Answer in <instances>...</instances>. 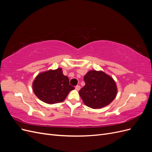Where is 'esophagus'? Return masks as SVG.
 <instances>
[{"mask_svg": "<svg viewBox=\"0 0 152 152\" xmlns=\"http://www.w3.org/2000/svg\"><path fill=\"white\" fill-rule=\"evenodd\" d=\"M75 89L77 91H79L80 89V86H75Z\"/></svg>", "mask_w": 152, "mask_h": 152, "instance_id": "esophagus-1", "label": "esophagus"}]
</instances>
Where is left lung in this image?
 <instances>
[{
	"mask_svg": "<svg viewBox=\"0 0 152 152\" xmlns=\"http://www.w3.org/2000/svg\"><path fill=\"white\" fill-rule=\"evenodd\" d=\"M85 86L79 93L84 104L93 109L102 108L111 103L117 94L113 78L103 71L90 70L84 77Z\"/></svg>",
	"mask_w": 152,
	"mask_h": 152,
	"instance_id": "obj_1",
	"label": "left lung"
}]
</instances>
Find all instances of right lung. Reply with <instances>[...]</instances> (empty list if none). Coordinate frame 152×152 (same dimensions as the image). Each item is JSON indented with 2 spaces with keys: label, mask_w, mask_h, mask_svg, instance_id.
Instances as JSON below:
<instances>
[{
  "label": "right lung",
  "mask_w": 152,
  "mask_h": 152,
  "mask_svg": "<svg viewBox=\"0 0 152 152\" xmlns=\"http://www.w3.org/2000/svg\"><path fill=\"white\" fill-rule=\"evenodd\" d=\"M32 87L37 97L50 104L63 102L69 93L75 89L69 84L68 77L63 75L61 68L39 73Z\"/></svg>",
  "instance_id": "add662e5"
}]
</instances>
